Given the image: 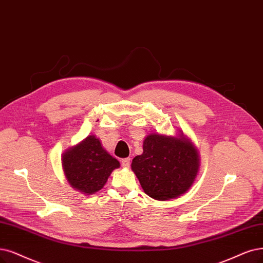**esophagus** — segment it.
Listing matches in <instances>:
<instances>
[{"label":"esophagus","mask_w":263,"mask_h":263,"mask_svg":"<svg viewBox=\"0 0 263 263\" xmlns=\"http://www.w3.org/2000/svg\"><path fill=\"white\" fill-rule=\"evenodd\" d=\"M130 163H131V159L130 158H124L121 160V164L123 168H129L130 167Z\"/></svg>","instance_id":"esophagus-1"}]
</instances>
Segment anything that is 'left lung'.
<instances>
[{
  "label": "left lung",
  "mask_w": 263,
  "mask_h": 263,
  "mask_svg": "<svg viewBox=\"0 0 263 263\" xmlns=\"http://www.w3.org/2000/svg\"><path fill=\"white\" fill-rule=\"evenodd\" d=\"M199 160L196 147L183 133L179 137L152 133L144 139L143 154L133 158L131 168L144 192L163 201L190 190L198 173Z\"/></svg>",
  "instance_id": "1"
}]
</instances>
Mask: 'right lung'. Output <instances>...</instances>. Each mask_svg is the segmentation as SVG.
Returning <instances> with one entry per match:
<instances>
[{"label":"right lung","mask_w":263,"mask_h":263,"mask_svg":"<svg viewBox=\"0 0 263 263\" xmlns=\"http://www.w3.org/2000/svg\"><path fill=\"white\" fill-rule=\"evenodd\" d=\"M66 179L70 186L85 195L104 187L110 173L120 167L119 161L107 153L95 135H89L62 156Z\"/></svg>","instance_id":"obj_1"}]
</instances>
